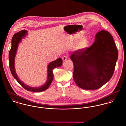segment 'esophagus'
<instances>
[{
	"mask_svg": "<svg viewBox=\"0 0 126 126\" xmlns=\"http://www.w3.org/2000/svg\"><path fill=\"white\" fill-rule=\"evenodd\" d=\"M67 59V57L65 55H64L63 57H62V59H63V61H65L66 60V59Z\"/></svg>",
	"mask_w": 126,
	"mask_h": 126,
	"instance_id": "obj_1",
	"label": "esophagus"
}]
</instances>
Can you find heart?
<instances>
[{
  "label": "heart",
  "instance_id": "heart-1",
  "mask_svg": "<svg viewBox=\"0 0 126 126\" xmlns=\"http://www.w3.org/2000/svg\"><path fill=\"white\" fill-rule=\"evenodd\" d=\"M87 41L86 39H82L77 46V49H81L85 47L87 45Z\"/></svg>",
  "mask_w": 126,
  "mask_h": 126
}]
</instances>
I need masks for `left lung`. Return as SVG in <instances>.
Returning <instances> with one entry per match:
<instances>
[{
    "label": "left lung",
    "instance_id": "1",
    "mask_svg": "<svg viewBox=\"0 0 126 126\" xmlns=\"http://www.w3.org/2000/svg\"><path fill=\"white\" fill-rule=\"evenodd\" d=\"M118 55L111 34L105 31L98 32L90 47L77 50L71 55L76 84L85 90L102 87L112 77Z\"/></svg>",
    "mask_w": 126,
    "mask_h": 126
}]
</instances>
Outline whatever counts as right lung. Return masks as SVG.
<instances>
[{"mask_svg": "<svg viewBox=\"0 0 126 126\" xmlns=\"http://www.w3.org/2000/svg\"><path fill=\"white\" fill-rule=\"evenodd\" d=\"M27 34V32L26 30H22L14 35L12 39V47L9 51V66L11 73L14 78L17 80L18 83L25 89L28 91L34 92H40L47 90L51 84L53 79V70L54 68L60 67L63 64V60L61 58H58L56 61L50 63L48 65V78L47 81L45 84L40 87H32L28 86L23 83L18 78L15 69V58L16 52L18 44L23 38Z\"/></svg>", "mask_w": 126, "mask_h": 126, "instance_id": "obj_1", "label": "right lung"}]
</instances>
